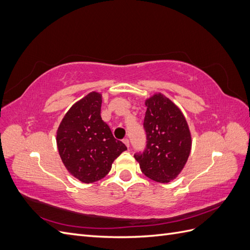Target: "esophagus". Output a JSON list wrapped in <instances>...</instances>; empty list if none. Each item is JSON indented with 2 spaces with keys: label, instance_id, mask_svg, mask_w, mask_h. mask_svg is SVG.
Wrapping results in <instances>:
<instances>
[{
  "label": "esophagus",
  "instance_id": "obj_1",
  "mask_svg": "<svg viewBox=\"0 0 250 250\" xmlns=\"http://www.w3.org/2000/svg\"><path fill=\"white\" fill-rule=\"evenodd\" d=\"M123 143L125 144L127 148H129V140H128V139H124V140H123Z\"/></svg>",
  "mask_w": 250,
  "mask_h": 250
}]
</instances>
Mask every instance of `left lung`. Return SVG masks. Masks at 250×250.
<instances>
[{
  "label": "left lung",
  "instance_id": "obj_1",
  "mask_svg": "<svg viewBox=\"0 0 250 250\" xmlns=\"http://www.w3.org/2000/svg\"><path fill=\"white\" fill-rule=\"evenodd\" d=\"M145 104L147 148L134 158L147 177L167 184L185 168L192 148L191 131L184 113L164 94H153Z\"/></svg>",
  "mask_w": 250,
  "mask_h": 250
}]
</instances>
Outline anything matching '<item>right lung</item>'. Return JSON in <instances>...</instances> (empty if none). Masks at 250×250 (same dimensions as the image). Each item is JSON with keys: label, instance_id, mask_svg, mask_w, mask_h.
I'll return each instance as SVG.
<instances>
[{"label": "right lung", "instance_id": "right-lung-1", "mask_svg": "<svg viewBox=\"0 0 250 250\" xmlns=\"http://www.w3.org/2000/svg\"><path fill=\"white\" fill-rule=\"evenodd\" d=\"M101 104L100 93L87 94L67 110L56 132L58 153L65 169L84 184L104 178L113 161L127 150L102 120Z\"/></svg>", "mask_w": 250, "mask_h": 250}]
</instances>
